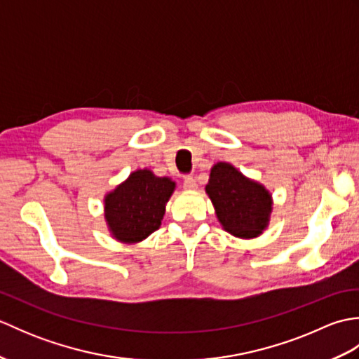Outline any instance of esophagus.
Segmentation results:
<instances>
[{"mask_svg": "<svg viewBox=\"0 0 359 359\" xmlns=\"http://www.w3.org/2000/svg\"><path fill=\"white\" fill-rule=\"evenodd\" d=\"M184 188L187 189V191H194V189L197 188L196 180L191 177V175H187V177L184 179Z\"/></svg>", "mask_w": 359, "mask_h": 359, "instance_id": "obj_1", "label": "esophagus"}]
</instances>
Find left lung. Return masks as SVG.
<instances>
[{
	"label": "left lung",
	"mask_w": 359,
	"mask_h": 359,
	"mask_svg": "<svg viewBox=\"0 0 359 359\" xmlns=\"http://www.w3.org/2000/svg\"><path fill=\"white\" fill-rule=\"evenodd\" d=\"M205 191L226 233L241 239H255L269 226L273 211L271 193L231 163L212 165Z\"/></svg>",
	"instance_id": "left-lung-1"
}]
</instances>
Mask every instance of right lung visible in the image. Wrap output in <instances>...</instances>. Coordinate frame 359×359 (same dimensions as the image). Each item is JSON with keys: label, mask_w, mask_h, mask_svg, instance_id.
<instances>
[{"label": "right lung", "mask_w": 359, "mask_h": 359, "mask_svg": "<svg viewBox=\"0 0 359 359\" xmlns=\"http://www.w3.org/2000/svg\"><path fill=\"white\" fill-rule=\"evenodd\" d=\"M174 189V180L157 177L148 168L129 174L103 199L104 220L112 238L137 243L158 230Z\"/></svg>", "instance_id": "add662e5"}]
</instances>
